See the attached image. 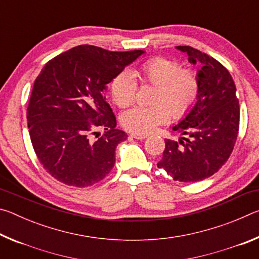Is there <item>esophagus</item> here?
<instances>
[{"mask_svg":"<svg viewBox=\"0 0 259 259\" xmlns=\"http://www.w3.org/2000/svg\"><path fill=\"white\" fill-rule=\"evenodd\" d=\"M130 136L131 137H134V138H136V139H145V138H147V135H142V134H136V133H131L130 134Z\"/></svg>","mask_w":259,"mask_h":259,"instance_id":"obj_1","label":"esophagus"}]
</instances>
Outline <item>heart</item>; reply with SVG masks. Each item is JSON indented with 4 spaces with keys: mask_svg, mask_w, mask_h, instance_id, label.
Returning <instances> with one entry per match:
<instances>
[{
    "mask_svg": "<svg viewBox=\"0 0 259 259\" xmlns=\"http://www.w3.org/2000/svg\"><path fill=\"white\" fill-rule=\"evenodd\" d=\"M134 75L142 85L155 87L152 106H137L121 117L122 125L136 134H150L168 121L170 114L181 120L190 114L198 103L201 82L192 68H182L178 61L164 57H151L135 69ZM128 69H122L109 84V94L116 106L129 107L135 102L138 84Z\"/></svg>",
    "mask_w": 259,
    "mask_h": 259,
    "instance_id": "b5f03b06",
    "label": "heart"
}]
</instances>
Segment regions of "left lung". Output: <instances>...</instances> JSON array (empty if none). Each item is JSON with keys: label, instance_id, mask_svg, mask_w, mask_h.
I'll use <instances>...</instances> for the list:
<instances>
[{"label": "left lung", "instance_id": "obj_1", "mask_svg": "<svg viewBox=\"0 0 259 259\" xmlns=\"http://www.w3.org/2000/svg\"><path fill=\"white\" fill-rule=\"evenodd\" d=\"M202 68L198 73L201 93L190 114L174 126L186 137L178 142L165 139L159 168L174 181L194 183L212 176L229 160L239 134L240 106L233 78L225 66L204 52L177 47Z\"/></svg>", "mask_w": 259, "mask_h": 259}]
</instances>
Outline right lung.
I'll return each mask as SVG.
<instances>
[{"label":"right lung","mask_w":259,"mask_h":259,"mask_svg":"<svg viewBox=\"0 0 259 259\" xmlns=\"http://www.w3.org/2000/svg\"><path fill=\"white\" fill-rule=\"evenodd\" d=\"M143 50L108 51L82 45L48 61L34 81L27 107L30 142L46 171L68 186L89 187L115 164L128 135L102 91ZM104 133L99 136L97 130Z\"/></svg>","instance_id":"right-lung-1"}]
</instances>
